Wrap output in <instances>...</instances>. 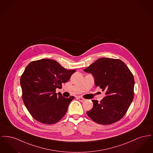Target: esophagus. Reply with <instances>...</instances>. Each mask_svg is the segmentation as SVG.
Masks as SVG:
<instances>
[{"label":"esophagus","mask_w":153,"mask_h":153,"mask_svg":"<svg viewBox=\"0 0 153 153\" xmlns=\"http://www.w3.org/2000/svg\"><path fill=\"white\" fill-rule=\"evenodd\" d=\"M78 99H79V101L81 102H84V101L85 100V99H84V98H82V97H78Z\"/></svg>","instance_id":"obj_1"}]
</instances>
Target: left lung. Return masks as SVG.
I'll list each match as a JSON object with an SVG mask.
<instances>
[{"mask_svg": "<svg viewBox=\"0 0 153 153\" xmlns=\"http://www.w3.org/2000/svg\"><path fill=\"white\" fill-rule=\"evenodd\" d=\"M84 71L91 73L95 85L105 92L100 102L92 100L94 106L87 112L88 116L104 125L119 120L131 105L134 94V79L127 66L120 59L102 57Z\"/></svg>", "mask_w": 153, "mask_h": 153, "instance_id": "1", "label": "left lung"}]
</instances>
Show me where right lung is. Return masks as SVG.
<instances>
[{"instance_id":"add662e5","label":"right lung","mask_w":153,"mask_h":153,"mask_svg":"<svg viewBox=\"0 0 153 153\" xmlns=\"http://www.w3.org/2000/svg\"><path fill=\"white\" fill-rule=\"evenodd\" d=\"M76 70H67L56 61L41 59L31 62L21 77L22 99L31 116L47 124L58 122L65 115L74 96L56 93Z\"/></svg>"}]
</instances>
